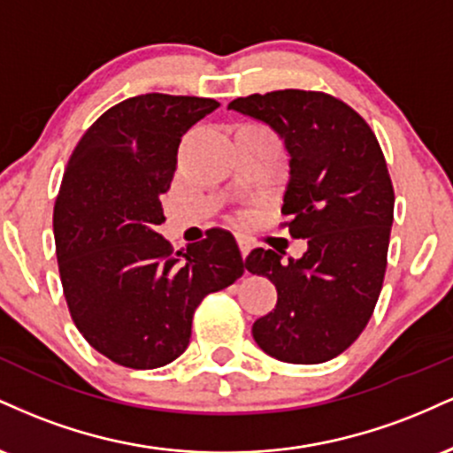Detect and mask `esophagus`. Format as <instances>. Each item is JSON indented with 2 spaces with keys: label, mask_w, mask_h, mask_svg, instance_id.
Returning <instances> with one entry per match:
<instances>
[{
  "label": "esophagus",
  "mask_w": 453,
  "mask_h": 453,
  "mask_svg": "<svg viewBox=\"0 0 453 453\" xmlns=\"http://www.w3.org/2000/svg\"><path fill=\"white\" fill-rule=\"evenodd\" d=\"M238 247H241L242 257H247L249 251H251V244H249V241H244V238H238Z\"/></svg>",
  "instance_id": "obj_1"
}]
</instances>
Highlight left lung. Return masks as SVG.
Segmentation results:
<instances>
[{
  "label": "left lung",
  "instance_id": "1",
  "mask_svg": "<svg viewBox=\"0 0 453 453\" xmlns=\"http://www.w3.org/2000/svg\"><path fill=\"white\" fill-rule=\"evenodd\" d=\"M232 111L268 123L285 140L289 183L283 215L300 259L253 249L249 273L277 288L274 311L253 324L268 356L319 364L351 345L371 319L388 268L394 187L371 126L349 104L324 91L283 89L230 102Z\"/></svg>",
  "mask_w": 453,
  "mask_h": 453
}]
</instances>
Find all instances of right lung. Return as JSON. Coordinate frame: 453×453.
I'll return each mask as SVG.
<instances>
[{
    "label": "right lung",
    "instance_id": "obj_1",
    "mask_svg": "<svg viewBox=\"0 0 453 453\" xmlns=\"http://www.w3.org/2000/svg\"><path fill=\"white\" fill-rule=\"evenodd\" d=\"M215 108L211 97H129L82 134L67 161L53 212L61 285L78 332L119 366L176 360L197 304L247 268L227 230L176 253L155 232L180 138Z\"/></svg>",
    "mask_w": 453,
    "mask_h": 453
}]
</instances>
